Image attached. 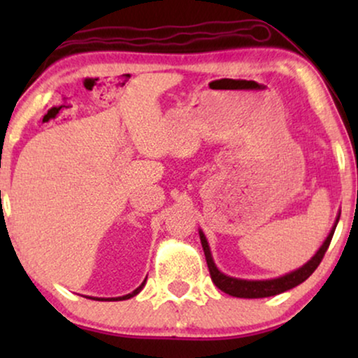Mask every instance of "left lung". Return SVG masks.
<instances>
[{
	"label": "left lung",
	"mask_w": 358,
	"mask_h": 358,
	"mask_svg": "<svg viewBox=\"0 0 358 358\" xmlns=\"http://www.w3.org/2000/svg\"><path fill=\"white\" fill-rule=\"evenodd\" d=\"M337 222H339V220H337ZM334 229H336V227L332 228V231L329 233V236L326 238L324 244H322V246L320 248V251L316 252V256L313 257L310 262H306L305 266H303L301 268H298V271H295V272L287 273V275L278 277V278H272V280H241V278H233V277L224 275V273H222L217 267H215L212 254H210L208 243H207V239H205L202 231H200V241H202L205 259H207L210 277H212L213 283L220 288V290L228 293V295H231V296H238V298H266V296L278 295V293L290 290V288L300 285L301 282H305L306 278L310 277L311 273L316 271L317 266L321 264L322 257H324L327 248H329V244H331Z\"/></svg>",
	"instance_id": "obj_1"
}]
</instances>
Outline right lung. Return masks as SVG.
Segmentation results:
<instances>
[{"label": "right lung", "mask_w": 358, "mask_h": 358, "mask_svg": "<svg viewBox=\"0 0 358 358\" xmlns=\"http://www.w3.org/2000/svg\"><path fill=\"white\" fill-rule=\"evenodd\" d=\"M146 282V280H145ZM145 282L143 283H141V285L138 287V288H136V290H134V292H131V293H129V295H125V296H119V298H112V300H114V301H120V300H129V298H131V296H135L136 295V293H140V290H141V288H143L145 287ZM96 300H99V298H96Z\"/></svg>", "instance_id": "1"}]
</instances>
